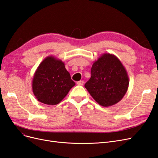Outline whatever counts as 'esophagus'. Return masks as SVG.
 <instances>
[{"label":"esophagus","mask_w":158,"mask_h":158,"mask_svg":"<svg viewBox=\"0 0 158 158\" xmlns=\"http://www.w3.org/2000/svg\"><path fill=\"white\" fill-rule=\"evenodd\" d=\"M84 81L82 80H80V81H78V82H77V84L78 85H82L84 84Z\"/></svg>","instance_id":"esophagus-1"}]
</instances>
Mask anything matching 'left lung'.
<instances>
[{
	"instance_id": "left-lung-1",
	"label": "left lung",
	"mask_w": 158,
	"mask_h": 158,
	"mask_svg": "<svg viewBox=\"0 0 158 158\" xmlns=\"http://www.w3.org/2000/svg\"><path fill=\"white\" fill-rule=\"evenodd\" d=\"M91 75L84 86L100 106H113L120 102L127 92V72L115 55L102 54L93 63Z\"/></svg>"
}]
</instances>
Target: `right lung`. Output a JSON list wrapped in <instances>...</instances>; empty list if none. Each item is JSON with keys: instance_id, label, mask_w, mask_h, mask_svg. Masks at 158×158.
I'll return each instance as SVG.
<instances>
[{"instance_id": "add662e5", "label": "right lung", "mask_w": 158, "mask_h": 158, "mask_svg": "<svg viewBox=\"0 0 158 158\" xmlns=\"http://www.w3.org/2000/svg\"><path fill=\"white\" fill-rule=\"evenodd\" d=\"M75 84L63 62L53 56H48L35 72L32 90L39 102L47 105H56Z\"/></svg>"}]
</instances>
